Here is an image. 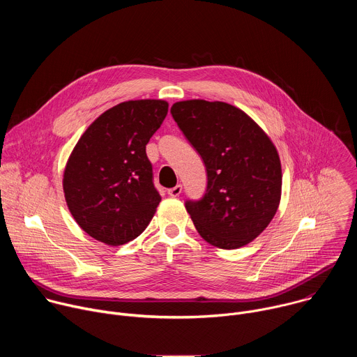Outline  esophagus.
<instances>
[{"instance_id": "1", "label": "esophagus", "mask_w": 357, "mask_h": 357, "mask_svg": "<svg viewBox=\"0 0 357 357\" xmlns=\"http://www.w3.org/2000/svg\"><path fill=\"white\" fill-rule=\"evenodd\" d=\"M181 192H182V185H176V186L168 189V195L172 197H178L181 195Z\"/></svg>"}]
</instances>
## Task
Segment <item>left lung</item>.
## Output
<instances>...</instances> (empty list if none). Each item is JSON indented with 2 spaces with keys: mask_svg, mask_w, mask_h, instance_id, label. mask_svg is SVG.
<instances>
[{
  "mask_svg": "<svg viewBox=\"0 0 357 357\" xmlns=\"http://www.w3.org/2000/svg\"><path fill=\"white\" fill-rule=\"evenodd\" d=\"M171 114L206 167L205 195L185 202L196 230L225 250L252 241L280 205L282 174L274 144L244 112L223 101H178Z\"/></svg>",
  "mask_w": 357,
  "mask_h": 357,
  "instance_id": "obj_1",
  "label": "left lung"
}]
</instances>
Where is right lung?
Wrapping results in <instances>:
<instances>
[{"instance_id": "obj_1", "label": "right lung", "mask_w": 357, "mask_h": 357, "mask_svg": "<svg viewBox=\"0 0 357 357\" xmlns=\"http://www.w3.org/2000/svg\"><path fill=\"white\" fill-rule=\"evenodd\" d=\"M167 113L164 100L124 101L94 120L77 141L63 192L72 216L93 238L121 245L149 225L161 196L145 145Z\"/></svg>"}]
</instances>
